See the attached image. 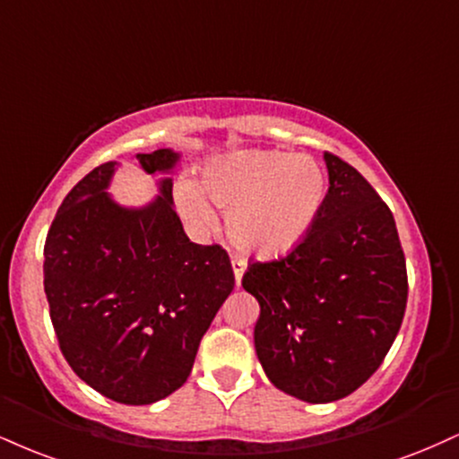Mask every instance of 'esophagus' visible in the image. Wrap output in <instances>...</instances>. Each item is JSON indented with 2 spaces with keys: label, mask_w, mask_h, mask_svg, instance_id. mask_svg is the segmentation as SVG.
<instances>
[{
  "label": "esophagus",
  "mask_w": 459,
  "mask_h": 459,
  "mask_svg": "<svg viewBox=\"0 0 459 459\" xmlns=\"http://www.w3.org/2000/svg\"><path fill=\"white\" fill-rule=\"evenodd\" d=\"M230 263H233V272H235V282L237 286L241 284V275L246 272V261L241 256H233L230 258Z\"/></svg>",
  "instance_id": "1"
}]
</instances>
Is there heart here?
<instances>
[{"instance_id": "heart-1", "label": "heart", "mask_w": 459, "mask_h": 459, "mask_svg": "<svg viewBox=\"0 0 459 459\" xmlns=\"http://www.w3.org/2000/svg\"><path fill=\"white\" fill-rule=\"evenodd\" d=\"M203 187L226 213V233L241 252L273 258L306 237L325 201V175L312 158L282 152H246L212 164ZM175 203L192 226L213 213L198 187L181 181Z\"/></svg>"}]
</instances>
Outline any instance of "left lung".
<instances>
[{
	"mask_svg": "<svg viewBox=\"0 0 459 459\" xmlns=\"http://www.w3.org/2000/svg\"><path fill=\"white\" fill-rule=\"evenodd\" d=\"M329 190L286 256L247 264L261 303L258 361L278 389L310 404L351 395L380 368L406 312V258L395 220L349 162L325 152Z\"/></svg>",
	"mask_w": 459,
	"mask_h": 459,
	"instance_id": "1",
	"label": "left lung"
}]
</instances>
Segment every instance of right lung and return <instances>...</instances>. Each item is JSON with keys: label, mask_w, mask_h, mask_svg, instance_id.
<instances>
[{"label": "right lung", "mask_w": 459, "mask_h": 459, "mask_svg": "<svg viewBox=\"0 0 459 459\" xmlns=\"http://www.w3.org/2000/svg\"><path fill=\"white\" fill-rule=\"evenodd\" d=\"M167 173L170 149L136 153ZM115 162L68 192L44 244V292L65 361L119 404H153L190 377L203 335L235 286L222 246L192 244L173 209V181L147 207L108 196Z\"/></svg>", "instance_id": "1"}]
</instances>
